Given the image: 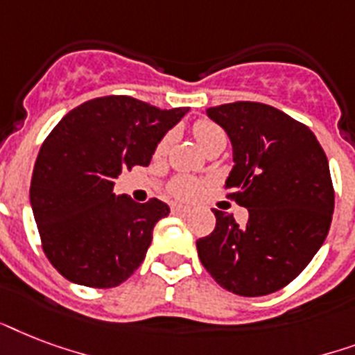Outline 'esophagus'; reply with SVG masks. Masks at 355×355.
Masks as SVG:
<instances>
[{"label": "esophagus", "instance_id": "34e87169", "mask_svg": "<svg viewBox=\"0 0 355 355\" xmlns=\"http://www.w3.org/2000/svg\"><path fill=\"white\" fill-rule=\"evenodd\" d=\"M172 213H174V215H185V213H189V207L174 203V205H172Z\"/></svg>", "mask_w": 355, "mask_h": 355}]
</instances>
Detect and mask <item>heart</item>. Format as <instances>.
I'll return each instance as SVG.
<instances>
[{
	"label": "heart",
	"instance_id": "b5f03b06",
	"mask_svg": "<svg viewBox=\"0 0 355 355\" xmlns=\"http://www.w3.org/2000/svg\"><path fill=\"white\" fill-rule=\"evenodd\" d=\"M194 137H196L198 144L203 148L211 146V144H216V142H226V133L222 131V128H218L215 122H209V120H200L194 125ZM170 144V135H166L161 144H159V152L166 150V146ZM200 191V185H198L196 180H191V178H178V180L172 181L170 185V192L174 194L175 198H181V200H189V198H194Z\"/></svg>",
	"mask_w": 355,
	"mask_h": 355
}]
</instances>
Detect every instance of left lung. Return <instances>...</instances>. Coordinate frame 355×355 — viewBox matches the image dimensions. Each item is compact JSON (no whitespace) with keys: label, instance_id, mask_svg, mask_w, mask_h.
I'll return each instance as SVG.
<instances>
[{"label":"left lung","instance_id":"obj_1","mask_svg":"<svg viewBox=\"0 0 355 355\" xmlns=\"http://www.w3.org/2000/svg\"><path fill=\"white\" fill-rule=\"evenodd\" d=\"M230 137V196L246 226L215 209L216 226L196 241L205 270L239 296L276 293L300 274L328 237L334 185L326 153L304 123L274 107L235 101L205 109Z\"/></svg>","mask_w":355,"mask_h":355}]
</instances>
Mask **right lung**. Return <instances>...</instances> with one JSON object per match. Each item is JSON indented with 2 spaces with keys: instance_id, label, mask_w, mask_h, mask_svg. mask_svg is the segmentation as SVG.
<instances>
[{
  "instance_id": "add662e5",
  "label": "right lung",
  "mask_w": 355,
  "mask_h": 355,
  "mask_svg": "<svg viewBox=\"0 0 355 355\" xmlns=\"http://www.w3.org/2000/svg\"><path fill=\"white\" fill-rule=\"evenodd\" d=\"M189 107L161 111L129 96H105L70 111L44 140L29 202L49 263L72 283L109 289L146 257L153 226L170 207L114 194L122 170L148 166Z\"/></svg>"
}]
</instances>
